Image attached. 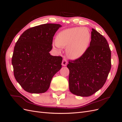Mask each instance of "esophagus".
I'll return each instance as SVG.
<instances>
[{
  "label": "esophagus",
  "instance_id": "esophagus-1",
  "mask_svg": "<svg viewBox=\"0 0 122 122\" xmlns=\"http://www.w3.org/2000/svg\"><path fill=\"white\" fill-rule=\"evenodd\" d=\"M61 65H62V66H67V60H66L65 58L63 59V60H62Z\"/></svg>",
  "mask_w": 122,
  "mask_h": 122
}]
</instances>
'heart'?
<instances>
[{"instance_id": "heart-1", "label": "heart", "mask_w": 122, "mask_h": 122, "mask_svg": "<svg viewBox=\"0 0 122 122\" xmlns=\"http://www.w3.org/2000/svg\"><path fill=\"white\" fill-rule=\"evenodd\" d=\"M91 34L89 30L85 27H75L65 29L57 36L54 46L60 48L66 47V54L68 57L75 60L86 52L89 45Z\"/></svg>"}]
</instances>
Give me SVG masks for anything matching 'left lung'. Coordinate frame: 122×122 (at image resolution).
<instances>
[{"label":"left lung","mask_w":122,"mask_h":122,"mask_svg":"<svg viewBox=\"0 0 122 122\" xmlns=\"http://www.w3.org/2000/svg\"><path fill=\"white\" fill-rule=\"evenodd\" d=\"M111 67L108 42L92 28L91 41L86 52L76 60L69 61L70 91L79 96H90L104 86Z\"/></svg>","instance_id":"1"}]
</instances>
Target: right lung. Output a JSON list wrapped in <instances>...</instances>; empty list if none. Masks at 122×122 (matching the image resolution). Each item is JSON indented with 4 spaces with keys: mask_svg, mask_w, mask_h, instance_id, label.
Segmentation results:
<instances>
[{
    "mask_svg": "<svg viewBox=\"0 0 122 122\" xmlns=\"http://www.w3.org/2000/svg\"><path fill=\"white\" fill-rule=\"evenodd\" d=\"M61 25L44 24L29 28L14 47L12 64L17 81L28 93H43L61 68V56H52L53 37Z\"/></svg>",
    "mask_w": 122,
    "mask_h": 122,
    "instance_id": "1",
    "label": "right lung"
}]
</instances>
